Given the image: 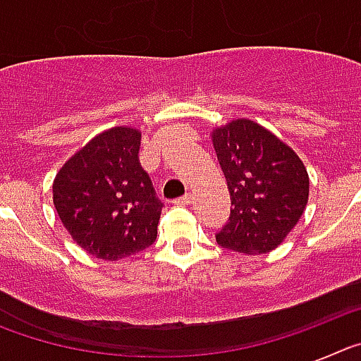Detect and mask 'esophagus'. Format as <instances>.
I'll use <instances>...</instances> for the list:
<instances>
[{
    "instance_id": "34e87169",
    "label": "esophagus",
    "mask_w": 361,
    "mask_h": 361,
    "mask_svg": "<svg viewBox=\"0 0 361 361\" xmlns=\"http://www.w3.org/2000/svg\"><path fill=\"white\" fill-rule=\"evenodd\" d=\"M191 195L190 193H186V195H183V197H178V199H175V204H178V206H190L191 204Z\"/></svg>"
}]
</instances>
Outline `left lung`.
<instances>
[{"label":"left lung","mask_w":361,"mask_h":361,"mask_svg":"<svg viewBox=\"0 0 361 361\" xmlns=\"http://www.w3.org/2000/svg\"><path fill=\"white\" fill-rule=\"evenodd\" d=\"M231 197L229 222L216 244L244 255L279 247L304 215L309 175L304 162L275 133L251 119H235L212 132Z\"/></svg>","instance_id":"1"}]
</instances>
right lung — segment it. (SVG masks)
<instances>
[{
  "instance_id": "1",
  "label": "right lung",
  "mask_w": 361,
  "mask_h": 361,
  "mask_svg": "<svg viewBox=\"0 0 361 361\" xmlns=\"http://www.w3.org/2000/svg\"><path fill=\"white\" fill-rule=\"evenodd\" d=\"M141 132L114 126L75 152L54 178V206L73 242L121 260L157 238L162 202L139 162Z\"/></svg>"
}]
</instances>
